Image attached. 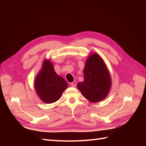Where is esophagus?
Returning <instances> with one entry per match:
<instances>
[{"instance_id":"34e87169","label":"esophagus","mask_w":146,"mask_h":146,"mask_svg":"<svg viewBox=\"0 0 146 146\" xmlns=\"http://www.w3.org/2000/svg\"><path fill=\"white\" fill-rule=\"evenodd\" d=\"M70 85H71V86H76V82L75 81H74V82H73L70 83Z\"/></svg>"}]
</instances>
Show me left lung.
Wrapping results in <instances>:
<instances>
[{"label":"left lung","instance_id":"obj_1","mask_svg":"<svg viewBox=\"0 0 146 146\" xmlns=\"http://www.w3.org/2000/svg\"><path fill=\"white\" fill-rule=\"evenodd\" d=\"M84 80L77 85L83 96L92 102L103 100L108 95L111 78L104 60L97 54H91L83 70Z\"/></svg>","mask_w":146,"mask_h":146}]
</instances>
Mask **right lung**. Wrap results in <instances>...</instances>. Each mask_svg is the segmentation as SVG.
Instances as JSON below:
<instances>
[{
	"label": "right lung",
	"mask_w": 146,
	"mask_h": 146,
	"mask_svg": "<svg viewBox=\"0 0 146 146\" xmlns=\"http://www.w3.org/2000/svg\"><path fill=\"white\" fill-rule=\"evenodd\" d=\"M67 87V83L56 73L51 61L45 60L35 80L36 91L42 101L54 103L60 98Z\"/></svg>",
	"instance_id": "1"
}]
</instances>
